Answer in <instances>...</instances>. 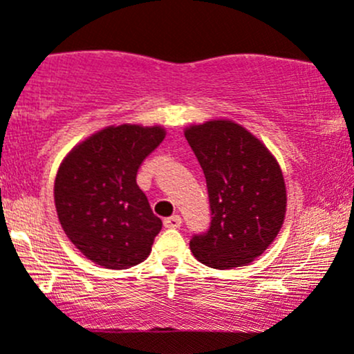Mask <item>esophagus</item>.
I'll list each match as a JSON object with an SVG mask.
<instances>
[{"label": "esophagus", "instance_id": "obj_1", "mask_svg": "<svg viewBox=\"0 0 354 354\" xmlns=\"http://www.w3.org/2000/svg\"><path fill=\"white\" fill-rule=\"evenodd\" d=\"M165 227L166 228H180L181 227V216L180 215H173L165 218Z\"/></svg>", "mask_w": 354, "mask_h": 354}]
</instances>
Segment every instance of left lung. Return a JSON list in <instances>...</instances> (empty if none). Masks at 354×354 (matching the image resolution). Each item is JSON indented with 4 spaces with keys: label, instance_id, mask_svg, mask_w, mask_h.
I'll list each match as a JSON object with an SVG mask.
<instances>
[{
    "label": "left lung",
    "instance_id": "left-lung-1",
    "mask_svg": "<svg viewBox=\"0 0 354 354\" xmlns=\"http://www.w3.org/2000/svg\"><path fill=\"white\" fill-rule=\"evenodd\" d=\"M207 178L212 221L189 248L205 266L234 269L263 254L286 216V183L277 161L255 136L232 120L185 131Z\"/></svg>",
    "mask_w": 354,
    "mask_h": 354
}]
</instances>
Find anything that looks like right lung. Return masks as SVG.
Segmentation results:
<instances>
[{
  "label": "right lung",
  "mask_w": 354,
  "mask_h": 354,
  "mask_svg": "<svg viewBox=\"0 0 354 354\" xmlns=\"http://www.w3.org/2000/svg\"><path fill=\"white\" fill-rule=\"evenodd\" d=\"M165 134L159 126H111L73 147L60 165L58 220L70 242L97 266L129 269L151 254L162 221L136 176Z\"/></svg>",
  "instance_id": "1"
}]
</instances>
